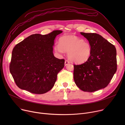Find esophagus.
Masks as SVG:
<instances>
[{
    "instance_id": "esophagus-1",
    "label": "esophagus",
    "mask_w": 125,
    "mask_h": 125,
    "mask_svg": "<svg viewBox=\"0 0 125 125\" xmlns=\"http://www.w3.org/2000/svg\"><path fill=\"white\" fill-rule=\"evenodd\" d=\"M69 64V62L68 60H65V66H66L68 64Z\"/></svg>"
}]
</instances>
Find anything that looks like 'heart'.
Segmentation results:
<instances>
[{
    "mask_svg": "<svg viewBox=\"0 0 125 125\" xmlns=\"http://www.w3.org/2000/svg\"><path fill=\"white\" fill-rule=\"evenodd\" d=\"M59 44L56 45L54 47L55 51L59 53L68 52V57L73 63H83L87 62L91 56L92 48L90 43L76 36H63L59 39Z\"/></svg>",
    "mask_w": 125,
    "mask_h": 125,
    "instance_id": "1",
    "label": "heart"
}]
</instances>
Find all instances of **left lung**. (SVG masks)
Instances as JSON below:
<instances>
[{
	"label": "left lung",
	"mask_w": 125,
	"mask_h": 125,
	"mask_svg": "<svg viewBox=\"0 0 125 125\" xmlns=\"http://www.w3.org/2000/svg\"><path fill=\"white\" fill-rule=\"evenodd\" d=\"M91 45L89 60L74 65L73 78L76 86L84 92H93L105 88L117 69L115 46L97 33L81 32Z\"/></svg>",
	"instance_id": "8db88e82"
}]
</instances>
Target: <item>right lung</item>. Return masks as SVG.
<instances>
[{"instance_id":"obj_1","label":"right lung","mask_w":125,"mask_h":125,"mask_svg":"<svg viewBox=\"0 0 125 125\" xmlns=\"http://www.w3.org/2000/svg\"><path fill=\"white\" fill-rule=\"evenodd\" d=\"M62 32L31 35L13 49L10 70L19 88L42 94L54 87L57 74L64 66V59L54 56L52 47L56 37Z\"/></svg>"}]
</instances>
